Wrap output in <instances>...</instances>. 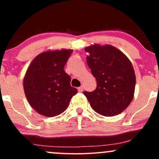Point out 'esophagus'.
Wrapping results in <instances>:
<instances>
[{
    "label": "esophagus",
    "mask_w": 159,
    "mask_h": 159,
    "mask_svg": "<svg viewBox=\"0 0 159 159\" xmlns=\"http://www.w3.org/2000/svg\"><path fill=\"white\" fill-rule=\"evenodd\" d=\"M83 90H84V87H82V86H81V87H78V91L79 93H81Z\"/></svg>",
    "instance_id": "esophagus-1"
}]
</instances>
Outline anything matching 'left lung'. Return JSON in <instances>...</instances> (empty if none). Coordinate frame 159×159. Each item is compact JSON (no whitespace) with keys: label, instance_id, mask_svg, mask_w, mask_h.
I'll return each mask as SVG.
<instances>
[{"label":"left lung","instance_id":"obj_1","mask_svg":"<svg viewBox=\"0 0 159 159\" xmlns=\"http://www.w3.org/2000/svg\"><path fill=\"white\" fill-rule=\"evenodd\" d=\"M87 63L97 82L93 92L84 94L92 108L105 116L122 113L132 102L136 77L130 60L111 45L92 44L85 47Z\"/></svg>","mask_w":159,"mask_h":159}]
</instances>
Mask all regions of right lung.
<instances>
[{
	"instance_id": "1",
	"label": "right lung",
	"mask_w": 159,
	"mask_h": 159,
	"mask_svg": "<svg viewBox=\"0 0 159 159\" xmlns=\"http://www.w3.org/2000/svg\"><path fill=\"white\" fill-rule=\"evenodd\" d=\"M72 52V49L45 51L29 65L24 77V91L30 106L40 115L51 117L62 114L78 93L64 71Z\"/></svg>"
}]
</instances>
